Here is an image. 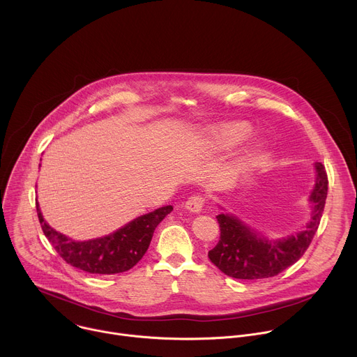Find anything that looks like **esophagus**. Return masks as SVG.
Here are the masks:
<instances>
[{
	"instance_id": "34e87169",
	"label": "esophagus",
	"mask_w": 357,
	"mask_h": 357,
	"mask_svg": "<svg viewBox=\"0 0 357 357\" xmlns=\"http://www.w3.org/2000/svg\"><path fill=\"white\" fill-rule=\"evenodd\" d=\"M205 203H206V197L203 196V195H200V193H196V195H192V196L186 200L185 208H186L188 211H190V212L197 213V212L202 211L203 206H205Z\"/></svg>"
}]
</instances>
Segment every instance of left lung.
I'll return each mask as SVG.
<instances>
[{
	"label": "left lung",
	"mask_w": 357,
	"mask_h": 357,
	"mask_svg": "<svg viewBox=\"0 0 357 357\" xmlns=\"http://www.w3.org/2000/svg\"><path fill=\"white\" fill-rule=\"evenodd\" d=\"M317 183L311 193L314 212L311 222L295 236L268 241L252 233L237 218L216 216L220 227L219 243L209 251L211 261L226 275L238 280H261L278 275L295 264L310 247L325 209L328 174L321 162L315 164Z\"/></svg>",
	"instance_id": "left-lung-1"
}]
</instances>
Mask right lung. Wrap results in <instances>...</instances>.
Here are the masks:
<instances>
[{
  "label": "right lung",
  "mask_w": 357,
  "mask_h": 357,
  "mask_svg": "<svg viewBox=\"0 0 357 357\" xmlns=\"http://www.w3.org/2000/svg\"><path fill=\"white\" fill-rule=\"evenodd\" d=\"M172 209L164 206L139 216L106 237L73 241L43 220L36 203L38 219L49 243L68 264L90 274H117L132 268L146 252L155 227Z\"/></svg>",
  "instance_id": "1"
}]
</instances>
